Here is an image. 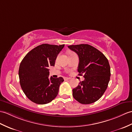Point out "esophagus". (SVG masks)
<instances>
[{"instance_id": "obj_1", "label": "esophagus", "mask_w": 132, "mask_h": 132, "mask_svg": "<svg viewBox=\"0 0 132 132\" xmlns=\"http://www.w3.org/2000/svg\"><path fill=\"white\" fill-rule=\"evenodd\" d=\"M70 79V78H64V80H69Z\"/></svg>"}]
</instances>
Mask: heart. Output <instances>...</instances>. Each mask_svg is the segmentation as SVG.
<instances>
[{"label":"heart","instance_id":"heart-1","mask_svg":"<svg viewBox=\"0 0 132 132\" xmlns=\"http://www.w3.org/2000/svg\"><path fill=\"white\" fill-rule=\"evenodd\" d=\"M73 54V53H70V54Z\"/></svg>","mask_w":132,"mask_h":132}]
</instances>
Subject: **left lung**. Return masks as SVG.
Returning <instances> with one entry per match:
<instances>
[{"instance_id": "left-lung-1", "label": "left lung", "mask_w": 132, "mask_h": 132, "mask_svg": "<svg viewBox=\"0 0 132 132\" xmlns=\"http://www.w3.org/2000/svg\"><path fill=\"white\" fill-rule=\"evenodd\" d=\"M68 48L78 55L79 75L85 78L73 89L72 96L81 104L94 103L108 88L111 75L109 61L102 52L89 44L71 45Z\"/></svg>"}]
</instances>
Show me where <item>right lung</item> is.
<instances>
[{
  "instance_id": "right-lung-1",
  "label": "right lung",
  "mask_w": 132,
  "mask_h": 132,
  "mask_svg": "<svg viewBox=\"0 0 132 132\" xmlns=\"http://www.w3.org/2000/svg\"><path fill=\"white\" fill-rule=\"evenodd\" d=\"M65 44H43L27 53L20 63L21 87L26 97L39 105L51 102L59 93L63 78H49L48 67L54 66L55 61Z\"/></svg>"
}]
</instances>
